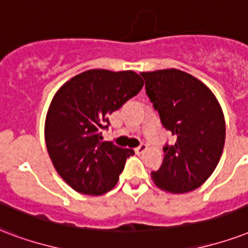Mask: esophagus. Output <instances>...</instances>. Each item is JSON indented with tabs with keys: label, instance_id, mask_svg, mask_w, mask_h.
I'll return each instance as SVG.
<instances>
[{
	"label": "esophagus",
	"instance_id": "esophagus-1",
	"mask_svg": "<svg viewBox=\"0 0 248 248\" xmlns=\"http://www.w3.org/2000/svg\"><path fill=\"white\" fill-rule=\"evenodd\" d=\"M145 149H147V144H144V143H141V144L139 145V147H137V148H135V152H137L138 155H140V154H143V152H144Z\"/></svg>",
	"mask_w": 248,
	"mask_h": 248
}]
</instances>
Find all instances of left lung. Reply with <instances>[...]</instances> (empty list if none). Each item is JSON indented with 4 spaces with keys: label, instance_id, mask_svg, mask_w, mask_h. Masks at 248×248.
Returning <instances> with one entry per match:
<instances>
[{
    "label": "left lung",
    "instance_id": "8db88e82",
    "mask_svg": "<svg viewBox=\"0 0 248 248\" xmlns=\"http://www.w3.org/2000/svg\"><path fill=\"white\" fill-rule=\"evenodd\" d=\"M162 126L177 137L164 147V161L152 171L161 190L183 194L207 181L220 161L225 118L216 96L204 83L177 69L140 73Z\"/></svg>",
    "mask_w": 248,
    "mask_h": 248
}]
</instances>
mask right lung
Listing matches in <instances>:
<instances>
[{
	"label": "right lung",
	"instance_id": "add662e5",
	"mask_svg": "<svg viewBox=\"0 0 248 248\" xmlns=\"http://www.w3.org/2000/svg\"><path fill=\"white\" fill-rule=\"evenodd\" d=\"M144 86L131 70H88L57 91L45 120L49 157L70 187L84 195H103L116 186L132 149L103 141L108 116ZM107 124H105V122Z\"/></svg>",
	"mask_w": 248,
	"mask_h": 248
}]
</instances>
